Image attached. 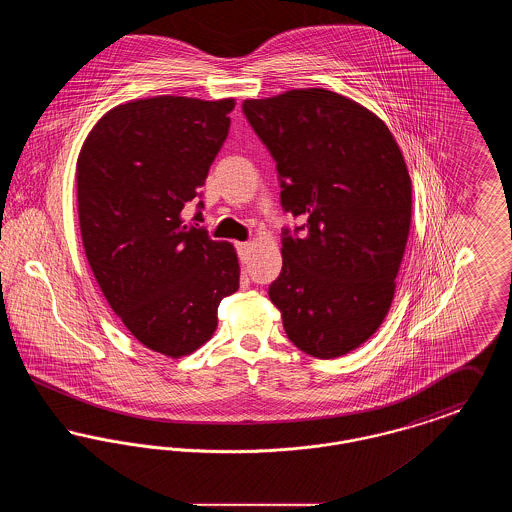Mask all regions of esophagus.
<instances>
[{"label": "esophagus", "mask_w": 512, "mask_h": 512, "mask_svg": "<svg viewBox=\"0 0 512 512\" xmlns=\"http://www.w3.org/2000/svg\"><path fill=\"white\" fill-rule=\"evenodd\" d=\"M251 247H253V245L249 244V242H240V244H236V249H238V255H240V261H242V263H247L249 253H251Z\"/></svg>", "instance_id": "34e87169"}]
</instances>
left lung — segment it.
I'll list each match as a JSON object with an SVG mask.
<instances>
[{
	"label": "left lung",
	"instance_id": "1",
	"mask_svg": "<svg viewBox=\"0 0 512 512\" xmlns=\"http://www.w3.org/2000/svg\"><path fill=\"white\" fill-rule=\"evenodd\" d=\"M242 107L276 161L284 211L303 220L284 230L268 297L295 347L336 359L390 311L413 211L403 153L380 117L324 88Z\"/></svg>",
	"mask_w": 512,
	"mask_h": 512
}]
</instances>
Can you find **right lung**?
Segmentation results:
<instances>
[{
    "instance_id": "right-lung-1",
    "label": "right lung",
    "mask_w": 512,
    "mask_h": 512,
    "mask_svg": "<svg viewBox=\"0 0 512 512\" xmlns=\"http://www.w3.org/2000/svg\"><path fill=\"white\" fill-rule=\"evenodd\" d=\"M234 105L182 96L122 103L96 122L76 161L80 234L99 288L136 340L172 359L213 338L222 297L240 288L234 245L182 219Z\"/></svg>"
}]
</instances>
